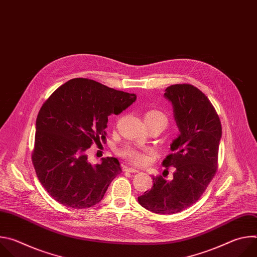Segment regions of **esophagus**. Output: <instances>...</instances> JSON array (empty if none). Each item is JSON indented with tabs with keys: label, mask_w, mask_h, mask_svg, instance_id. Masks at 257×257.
I'll return each mask as SVG.
<instances>
[{
	"label": "esophagus",
	"mask_w": 257,
	"mask_h": 257,
	"mask_svg": "<svg viewBox=\"0 0 257 257\" xmlns=\"http://www.w3.org/2000/svg\"><path fill=\"white\" fill-rule=\"evenodd\" d=\"M124 171H125V172H129V173H137V172H138L137 169L129 168V167H124Z\"/></svg>",
	"instance_id": "obj_1"
}]
</instances>
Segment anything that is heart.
I'll use <instances>...</instances> for the list:
<instances>
[{"label":"heart","instance_id":"b5f03b06","mask_svg":"<svg viewBox=\"0 0 257 257\" xmlns=\"http://www.w3.org/2000/svg\"><path fill=\"white\" fill-rule=\"evenodd\" d=\"M144 121L146 125L150 127L159 126L163 130L168 125L167 115L158 108H150L144 113ZM119 155L128 161L129 163L136 166H143L150 160V152L145 149L138 148L132 144H126L119 150Z\"/></svg>","mask_w":257,"mask_h":257}]
</instances>
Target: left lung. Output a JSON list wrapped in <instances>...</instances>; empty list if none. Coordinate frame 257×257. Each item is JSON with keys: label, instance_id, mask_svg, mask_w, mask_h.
<instances>
[{"label": "left lung", "instance_id": "1", "mask_svg": "<svg viewBox=\"0 0 257 257\" xmlns=\"http://www.w3.org/2000/svg\"><path fill=\"white\" fill-rule=\"evenodd\" d=\"M165 96L173 103L180 134L163 166L175 167L176 172L170 182L161 175L153 177L154 186L138 202L153 212L171 214L195 203L214 177L222 124L210 100L194 85H171Z\"/></svg>", "mask_w": 257, "mask_h": 257}]
</instances>
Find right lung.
<instances>
[{
	"label": "right lung",
	"instance_id": "right-lung-1",
	"mask_svg": "<svg viewBox=\"0 0 257 257\" xmlns=\"http://www.w3.org/2000/svg\"><path fill=\"white\" fill-rule=\"evenodd\" d=\"M136 100L134 93L74 78L58 87L36 118L32 164L47 192L59 203L87 208L98 203L122 170L116 158L91 166L86 151L105 140L107 117Z\"/></svg>",
	"mask_w": 257,
	"mask_h": 257
}]
</instances>
